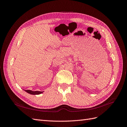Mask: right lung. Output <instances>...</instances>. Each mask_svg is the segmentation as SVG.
<instances>
[{
  "label": "right lung",
  "instance_id": "1",
  "mask_svg": "<svg viewBox=\"0 0 127 127\" xmlns=\"http://www.w3.org/2000/svg\"><path fill=\"white\" fill-rule=\"evenodd\" d=\"M25 92H26L27 93H28L30 94H32V95H38L43 93V92H40V91H32L31 90H24Z\"/></svg>",
  "mask_w": 127,
  "mask_h": 127
}]
</instances>
